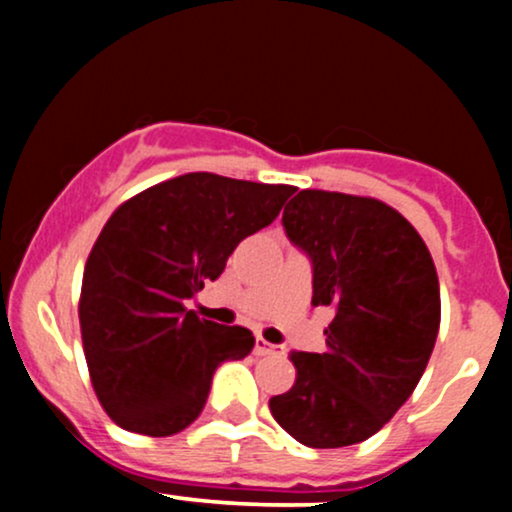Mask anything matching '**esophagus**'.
Wrapping results in <instances>:
<instances>
[{
    "label": "esophagus",
    "instance_id": "1",
    "mask_svg": "<svg viewBox=\"0 0 512 512\" xmlns=\"http://www.w3.org/2000/svg\"><path fill=\"white\" fill-rule=\"evenodd\" d=\"M255 351L260 356H281V354H284V346L269 344V342H264L262 337H257L255 339Z\"/></svg>",
    "mask_w": 512,
    "mask_h": 512
}]
</instances>
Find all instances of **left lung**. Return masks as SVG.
<instances>
[{"label": "left lung", "mask_w": 512, "mask_h": 512, "mask_svg": "<svg viewBox=\"0 0 512 512\" xmlns=\"http://www.w3.org/2000/svg\"><path fill=\"white\" fill-rule=\"evenodd\" d=\"M281 223L313 264V305L334 317L322 354L293 351L296 383L269 409L308 448L361 443L411 397L436 346L431 252L399 211L370 197L301 190Z\"/></svg>", "instance_id": "obj_1"}]
</instances>
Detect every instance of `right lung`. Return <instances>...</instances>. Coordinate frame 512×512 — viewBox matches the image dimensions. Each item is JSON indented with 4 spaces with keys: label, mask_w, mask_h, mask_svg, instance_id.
<instances>
[{
    "label": "right lung",
    "mask_w": 512,
    "mask_h": 512,
    "mask_svg": "<svg viewBox=\"0 0 512 512\" xmlns=\"http://www.w3.org/2000/svg\"><path fill=\"white\" fill-rule=\"evenodd\" d=\"M291 195V185L187 173L110 216L88 255L79 322L93 390L117 426L180 433L202 414L216 368L250 354V330L199 320L185 301Z\"/></svg>",
    "instance_id": "obj_1"
}]
</instances>
